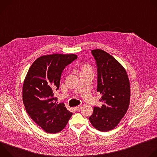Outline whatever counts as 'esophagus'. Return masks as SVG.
<instances>
[{"label": "esophagus", "mask_w": 157, "mask_h": 157, "mask_svg": "<svg viewBox=\"0 0 157 157\" xmlns=\"http://www.w3.org/2000/svg\"><path fill=\"white\" fill-rule=\"evenodd\" d=\"M81 109V106H76V107H75V110H77V111Z\"/></svg>", "instance_id": "34e87169"}]
</instances>
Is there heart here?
I'll use <instances>...</instances> for the list:
<instances>
[{
    "label": "heart",
    "mask_w": 157,
    "mask_h": 157,
    "mask_svg": "<svg viewBox=\"0 0 157 157\" xmlns=\"http://www.w3.org/2000/svg\"><path fill=\"white\" fill-rule=\"evenodd\" d=\"M91 71V67L89 64H84L82 67V71Z\"/></svg>",
    "instance_id": "1"
}]
</instances>
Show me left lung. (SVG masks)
<instances>
[{"label": "left lung", "mask_w": 157, "mask_h": 157, "mask_svg": "<svg viewBox=\"0 0 157 157\" xmlns=\"http://www.w3.org/2000/svg\"><path fill=\"white\" fill-rule=\"evenodd\" d=\"M98 66V92L102 95L101 108L94 107L89 118L93 126L101 132L114 129L128 109L130 81L124 67L102 50L91 51Z\"/></svg>", "instance_id": "left-lung-1"}]
</instances>
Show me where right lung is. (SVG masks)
I'll return each mask as SVG.
<instances>
[{
  "label": "right lung",
  "mask_w": 157,
  "mask_h": 157,
  "mask_svg": "<svg viewBox=\"0 0 157 157\" xmlns=\"http://www.w3.org/2000/svg\"><path fill=\"white\" fill-rule=\"evenodd\" d=\"M78 58L75 54H52L38 58L25 78L22 97L27 113L47 133L61 131L73 115L63 103L56 102L54 91L59 87L65 66Z\"/></svg>",
  "instance_id": "obj_1"
}]
</instances>
